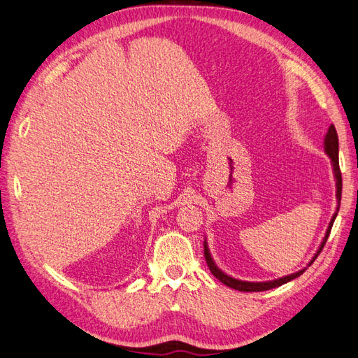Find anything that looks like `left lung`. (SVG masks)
Masks as SVG:
<instances>
[{
    "mask_svg": "<svg viewBox=\"0 0 358 358\" xmlns=\"http://www.w3.org/2000/svg\"><path fill=\"white\" fill-rule=\"evenodd\" d=\"M325 151L327 154L329 155V159L332 160V166H334V173H336V180H337V199L338 203L342 201V172H340V166H338V137H337V131H336V127L334 124H331L328 132H327V137H325ZM340 207V204H338ZM338 207L337 210L334 213V217H332L331 222H329V227L327 230V235H325V239H323V243L319 248L317 255H315L313 257V261L310 262V265L315 261V257L319 256V253L323 250V247H325L327 241H328V236L331 234V229H332V224H334V220L337 217L338 213ZM204 257H206V262H207V267H209V270L212 271V274L215 278H217L218 280H221L224 285H227L230 288L234 289H238V292H267V289H271V288H276V287H280L287 284V282L296 279L297 276H301V274L305 271V270H301L297 271L294 274H289V276H285V278H280L278 280H271V282H244V280H238V279H234L227 276V274H224L217 265H215L212 256L209 253V248H207V244L204 243Z\"/></svg>",
    "mask_w": 358,
    "mask_h": 358,
    "instance_id": "left-lung-1",
    "label": "left lung"
}]
</instances>
